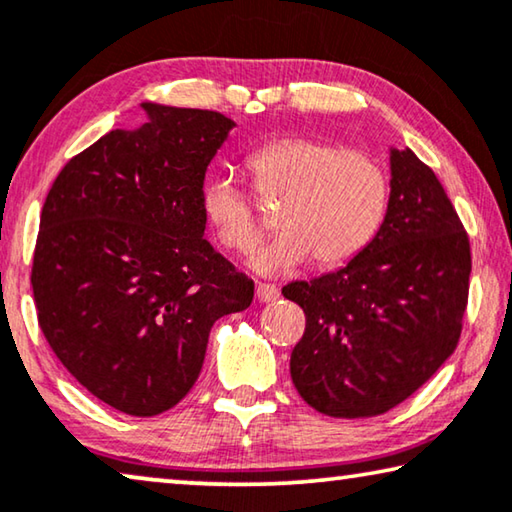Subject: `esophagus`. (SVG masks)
<instances>
[{
    "label": "esophagus",
    "mask_w": 512,
    "mask_h": 512,
    "mask_svg": "<svg viewBox=\"0 0 512 512\" xmlns=\"http://www.w3.org/2000/svg\"><path fill=\"white\" fill-rule=\"evenodd\" d=\"M255 296H257L259 303H273V300L280 296V291L275 285H269V282H257Z\"/></svg>",
    "instance_id": "34e87169"
}]
</instances>
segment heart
<instances>
[{
    "label": "heart",
    "mask_w": 512,
    "mask_h": 512,
    "mask_svg": "<svg viewBox=\"0 0 512 512\" xmlns=\"http://www.w3.org/2000/svg\"><path fill=\"white\" fill-rule=\"evenodd\" d=\"M248 170L259 196L282 200L275 216L280 237L250 257L259 273H285L310 255L316 266L344 264L367 246L385 216L387 175L364 152L285 136L250 154ZM200 202L221 246L237 253L255 248L262 230L232 177H212Z\"/></svg>",
    "instance_id": "obj_1"
}]
</instances>
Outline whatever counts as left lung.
I'll use <instances>...</instances> for the list:
<instances>
[{
	"label": "left lung",
	"instance_id": "1",
	"mask_svg": "<svg viewBox=\"0 0 512 512\" xmlns=\"http://www.w3.org/2000/svg\"><path fill=\"white\" fill-rule=\"evenodd\" d=\"M389 200L376 237L335 273L282 287L305 312L291 380L328 417H376L453 353L467 307L469 239L435 173L389 148Z\"/></svg>",
	"mask_w": 512,
	"mask_h": 512
}]
</instances>
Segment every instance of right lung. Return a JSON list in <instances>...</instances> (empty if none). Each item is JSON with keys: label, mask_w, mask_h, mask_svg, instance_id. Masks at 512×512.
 Returning a JSON list of instances; mask_svg holds the SVG:
<instances>
[{"label": "right lung", "mask_w": 512, "mask_h": 512, "mask_svg": "<svg viewBox=\"0 0 512 512\" xmlns=\"http://www.w3.org/2000/svg\"><path fill=\"white\" fill-rule=\"evenodd\" d=\"M141 107L148 123L111 129L54 180L31 287L63 367L111 408L154 417L196 385L214 321L246 310L255 285L205 239L200 202L234 120Z\"/></svg>", "instance_id": "1"}]
</instances>
